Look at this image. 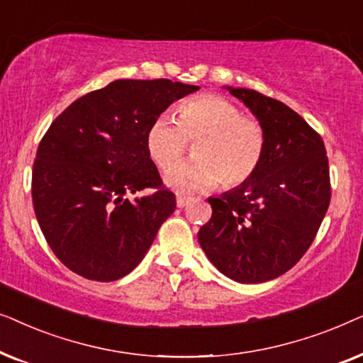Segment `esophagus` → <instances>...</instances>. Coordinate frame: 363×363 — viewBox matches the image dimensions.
Wrapping results in <instances>:
<instances>
[{
	"label": "esophagus",
	"mask_w": 363,
	"mask_h": 363,
	"mask_svg": "<svg viewBox=\"0 0 363 363\" xmlns=\"http://www.w3.org/2000/svg\"><path fill=\"white\" fill-rule=\"evenodd\" d=\"M190 201H191L190 196H178L177 198V206L178 208H185Z\"/></svg>",
	"instance_id": "esophagus-1"
}]
</instances>
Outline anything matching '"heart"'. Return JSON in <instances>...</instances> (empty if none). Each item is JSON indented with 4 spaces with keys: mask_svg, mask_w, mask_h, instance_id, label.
<instances>
[{
    "mask_svg": "<svg viewBox=\"0 0 363 363\" xmlns=\"http://www.w3.org/2000/svg\"><path fill=\"white\" fill-rule=\"evenodd\" d=\"M196 143V162L174 165ZM266 135L256 118L242 116L230 99L203 94L178 108V121L160 116L147 132V152L165 173L163 182L178 193L211 190L225 180L236 186L255 175L262 160Z\"/></svg>",
    "mask_w": 363,
    "mask_h": 363,
    "instance_id": "b5f03b06",
    "label": "heart"
}]
</instances>
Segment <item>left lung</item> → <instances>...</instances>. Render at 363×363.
Instances as JSON below:
<instances>
[{"label": "left lung", "instance_id": "1", "mask_svg": "<svg viewBox=\"0 0 363 363\" xmlns=\"http://www.w3.org/2000/svg\"><path fill=\"white\" fill-rule=\"evenodd\" d=\"M225 89L261 123L266 147L250 180L208 198L213 215L198 242L226 277L257 284L289 271L314 241L330 203L329 160L319 133L286 104Z\"/></svg>", "mask_w": 363, "mask_h": 363}]
</instances>
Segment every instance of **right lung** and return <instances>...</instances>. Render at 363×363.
Returning <instances> with one entry per match:
<instances>
[{
    "label": "right lung",
    "mask_w": 363,
    "mask_h": 363,
    "mask_svg": "<svg viewBox=\"0 0 363 363\" xmlns=\"http://www.w3.org/2000/svg\"><path fill=\"white\" fill-rule=\"evenodd\" d=\"M198 86L118 79L72 102L48 128L33 167V205L59 261L91 281H117L150 250L177 200L147 152V132ZM152 187L130 202L125 194Z\"/></svg>",
    "instance_id": "obj_1"
}]
</instances>
